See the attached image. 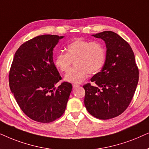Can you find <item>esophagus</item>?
<instances>
[{"label":"esophagus","instance_id":"obj_1","mask_svg":"<svg viewBox=\"0 0 149 149\" xmlns=\"http://www.w3.org/2000/svg\"><path fill=\"white\" fill-rule=\"evenodd\" d=\"M72 86H73V88H76V87L79 86V85L78 84H73Z\"/></svg>","mask_w":149,"mask_h":149}]
</instances>
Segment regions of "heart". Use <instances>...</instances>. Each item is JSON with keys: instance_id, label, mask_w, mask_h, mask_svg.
<instances>
[{"instance_id": "obj_1", "label": "heart", "mask_w": 149, "mask_h": 149, "mask_svg": "<svg viewBox=\"0 0 149 149\" xmlns=\"http://www.w3.org/2000/svg\"><path fill=\"white\" fill-rule=\"evenodd\" d=\"M66 54L58 53L54 58V65L61 72H67L74 61L73 68L65 76L68 82L78 83L84 81L88 76L97 73L102 69L106 59V50L102 43L78 38L65 47Z\"/></svg>"}]
</instances>
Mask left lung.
Returning <instances> with one entry per match:
<instances>
[{
  "label": "left lung",
  "instance_id": "1",
  "mask_svg": "<svg viewBox=\"0 0 149 149\" xmlns=\"http://www.w3.org/2000/svg\"><path fill=\"white\" fill-rule=\"evenodd\" d=\"M106 46V61L102 70L83 86L84 105L92 116L106 120L121 114L130 105L136 91L139 71L132 47L112 31L93 35Z\"/></svg>",
  "mask_w": 149,
  "mask_h": 149
}]
</instances>
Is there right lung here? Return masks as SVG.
I'll list each match as a JSON object with an SVG mask.
<instances>
[{
	"label": "right lung",
	"mask_w": 149,
	"mask_h": 149,
	"mask_svg": "<svg viewBox=\"0 0 149 149\" xmlns=\"http://www.w3.org/2000/svg\"><path fill=\"white\" fill-rule=\"evenodd\" d=\"M63 36L39 35L17 49L9 74V87L24 113L39 123H50L64 113L72 85L63 82L53 61V49Z\"/></svg>",
	"instance_id": "right-lung-1"
}]
</instances>
